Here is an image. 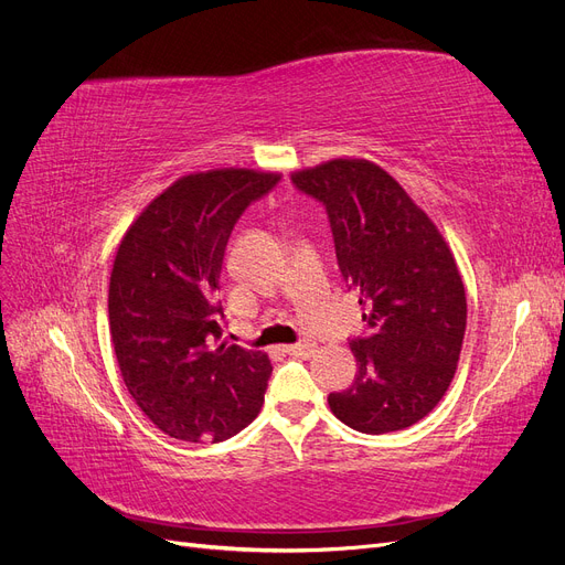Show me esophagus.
Instances as JSON below:
<instances>
[{"label": "esophagus", "mask_w": 565, "mask_h": 565, "mask_svg": "<svg viewBox=\"0 0 565 565\" xmlns=\"http://www.w3.org/2000/svg\"><path fill=\"white\" fill-rule=\"evenodd\" d=\"M287 353L297 358H311L316 353V344H311V341H301V344L287 347Z\"/></svg>", "instance_id": "1"}]
</instances>
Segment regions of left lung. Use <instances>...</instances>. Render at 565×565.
Here are the masks:
<instances>
[{
    "instance_id": "obj_1",
    "label": "left lung",
    "mask_w": 565,
    "mask_h": 565,
    "mask_svg": "<svg viewBox=\"0 0 565 565\" xmlns=\"http://www.w3.org/2000/svg\"><path fill=\"white\" fill-rule=\"evenodd\" d=\"M292 181L328 207L339 268L370 330L351 341L355 384L330 393L332 415L374 436L407 429L446 396L457 372L467 295L455 256L380 164L334 158L297 169Z\"/></svg>"
}]
</instances>
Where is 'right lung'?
<instances>
[{
	"mask_svg": "<svg viewBox=\"0 0 565 565\" xmlns=\"http://www.w3.org/2000/svg\"><path fill=\"white\" fill-rule=\"evenodd\" d=\"M278 172L218 167L177 179L117 245L110 337L127 391L167 436L218 443L259 415L273 365L218 341V278L235 221Z\"/></svg>",
	"mask_w": 565,
	"mask_h": 565,
	"instance_id": "right-lung-1",
	"label": "right lung"
}]
</instances>
